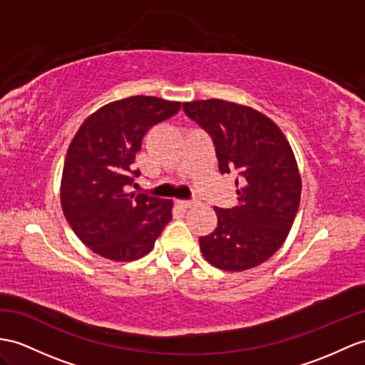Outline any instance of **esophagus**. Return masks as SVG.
<instances>
[{"label":"esophagus","instance_id":"obj_1","mask_svg":"<svg viewBox=\"0 0 365 365\" xmlns=\"http://www.w3.org/2000/svg\"><path fill=\"white\" fill-rule=\"evenodd\" d=\"M176 204H178V206H180V207H182V209H189V207L197 206L198 200H178Z\"/></svg>","mask_w":365,"mask_h":365}]
</instances>
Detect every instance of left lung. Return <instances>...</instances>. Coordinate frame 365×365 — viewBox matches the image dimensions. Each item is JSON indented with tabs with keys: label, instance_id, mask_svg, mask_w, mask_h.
Here are the masks:
<instances>
[{
	"label": "left lung",
	"instance_id": "obj_1",
	"mask_svg": "<svg viewBox=\"0 0 365 365\" xmlns=\"http://www.w3.org/2000/svg\"><path fill=\"white\" fill-rule=\"evenodd\" d=\"M182 110L210 135L220 172L240 178L238 206L215 207V230L200 237L204 259L232 272L259 266L285 242L299 209L302 180L289 142L251 106L209 99L184 102Z\"/></svg>",
	"mask_w": 365,
	"mask_h": 365
}]
</instances>
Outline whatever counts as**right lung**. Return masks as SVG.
Wrapping results in <instances>:
<instances>
[{"label":"right lung","instance_id":"right-lung-1","mask_svg":"<svg viewBox=\"0 0 365 365\" xmlns=\"http://www.w3.org/2000/svg\"><path fill=\"white\" fill-rule=\"evenodd\" d=\"M181 108L153 96H131L93 113L71 140L60 200L85 246L105 259L131 262L153 250L172 220V200L130 192L142 138Z\"/></svg>","mask_w":365,"mask_h":365}]
</instances>
